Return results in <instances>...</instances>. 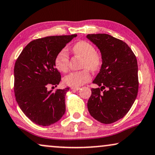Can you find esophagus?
I'll list each match as a JSON object with an SVG mask.
<instances>
[{"instance_id":"1","label":"esophagus","mask_w":155,"mask_h":155,"mask_svg":"<svg viewBox=\"0 0 155 155\" xmlns=\"http://www.w3.org/2000/svg\"><path fill=\"white\" fill-rule=\"evenodd\" d=\"M71 89L75 90V91H79V90H80V87H72Z\"/></svg>"}]
</instances>
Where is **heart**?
Returning a JSON list of instances; mask_svg holds the SVG:
<instances>
[{"label":"heart","instance_id":"1","mask_svg":"<svg viewBox=\"0 0 155 155\" xmlns=\"http://www.w3.org/2000/svg\"><path fill=\"white\" fill-rule=\"evenodd\" d=\"M73 51L75 54L84 58L82 68H87L94 71L101 65V57L95 51L93 45L86 41H80L74 45ZM69 54L67 49H63L57 54L54 59L55 67L59 71L65 73L69 69ZM91 79V75L88 69L80 71L71 72L64 79V83L68 86L79 87Z\"/></svg>","mask_w":155,"mask_h":155}]
</instances>
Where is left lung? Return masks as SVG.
Segmentation results:
<instances>
[{
  "instance_id": "8db88e82",
  "label": "left lung",
  "mask_w": 155,
  "mask_h": 155,
  "mask_svg": "<svg viewBox=\"0 0 155 155\" xmlns=\"http://www.w3.org/2000/svg\"><path fill=\"white\" fill-rule=\"evenodd\" d=\"M101 54L102 65L93 83L87 103L90 115L104 124H110L127 114L138 91L137 62L126 43L108 34L86 36ZM104 91H103L102 90Z\"/></svg>"
}]
</instances>
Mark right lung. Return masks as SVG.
<instances>
[{"mask_svg":"<svg viewBox=\"0 0 155 155\" xmlns=\"http://www.w3.org/2000/svg\"><path fill=\"white\" fill-rule=\"evenodd\" d=\"M77 35L49 36L30 42L14 67V91L24 114L37 125L49 126L59 120L66 110L65 96L69 88L49 91L61 81L56 69L57 54Z\"/></svg>","mask_w":155,"mask_h":155,"instance_id":"add662e5","label":"right lung"}]
</instances>
